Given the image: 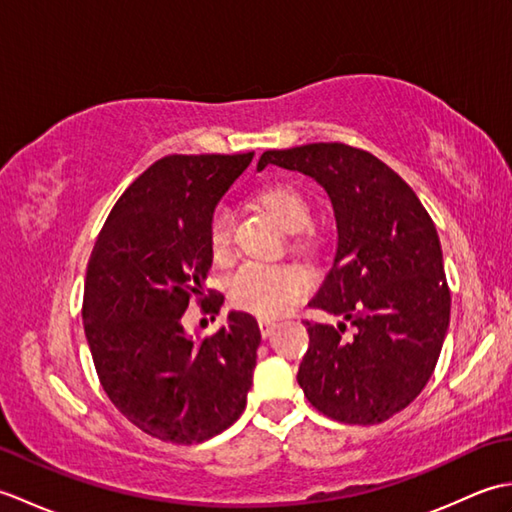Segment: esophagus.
<instances>
[{
  "mask_svg": "<svg viewBox=\"0 0 512 512\" xmlns=\"http://www.w3.org/2000/svg\"><path fill=\"white\" fill-rule=\"evenodd\" d=\"M277 328V323L275 321H268V319H262L259 321V332H262V336L264 339H268L270 334H273V330Z\"/></svg>",
  "mask_w": 512,
  "mask_h": 512,
  "instance_id": "34e87169",
  "label": "esophagus"
}]
</instances>
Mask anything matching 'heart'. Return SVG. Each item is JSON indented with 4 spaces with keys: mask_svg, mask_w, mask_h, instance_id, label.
<instances>
[{
    "mask_svg": "<svg viewBox=\"0 0 512 512\" xmlns=\"http://www.w3.org/2000/svg\"><path fill=\"white\" fill-rule=\"evenodd\" d=\"M253 202L286 228L301 231L310 222V204L303 193L290 182H270L253 193ZM206 242L215 262L231 257L233 233L231 217L224 209H215L206 222ZM295 246H308L297 239ZM310 277L295 264H246L228 279V301L231 306L250 312L255 317L273 319L308 295Z\"/></svg>",
    "mask_w": 512,
    "mask_h": 512,
    "instance_id": "heart-1",
    "label": "heart"
}]
</instances>
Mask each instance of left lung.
Here are the masks:
<instances>
[{
    "mask_svg": "<svg viewBox=\"0 0 512 512\" xmlns=\"http://www.w3.org/2000/svg\"><path fill=\"white\" fill-rule=\"evenodd\" d=\"M266 165L317 180L339 231L330 273L308 306L347 323L306 321L310 345L297 372L303 394L332 420L385 422L427 385L449 328L451 292L436 224L409 184L365 149H270L257 169Z\"/></svg>",
    "mask_w": 512,
    "mask_h": 512,
    "instance_id": "8db88e82",
    "label": "left lung"
}]
</instances>
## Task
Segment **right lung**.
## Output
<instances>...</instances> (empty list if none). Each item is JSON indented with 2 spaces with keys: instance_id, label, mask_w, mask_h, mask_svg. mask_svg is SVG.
<instances>
[{
  "instance_id": "right-lung-1",
  "label": "right lung",
  "mask_w": 512,
  "mask_h": 512,
  "mask_svg": "<svg viewBox=\"0 0 512 512\" xmlns=\"http://www.w3.org/2000/svg\"><path fill=\"white\" fill-rule=\"evenodd\" d=\"M248 154H173L156 160L114 204L92 248L83 328L107 398L147 436L204 442L242 416L253 385L255 317L231 312L224 328L189 336V301L220 312L204 290L211 250L206 222Z\"/></svg>"
}]
</instances>
